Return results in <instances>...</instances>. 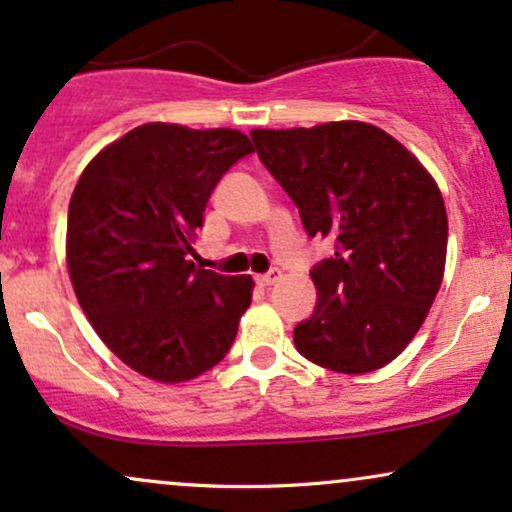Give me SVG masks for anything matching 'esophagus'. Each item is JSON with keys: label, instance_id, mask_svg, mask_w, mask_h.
<instances>
[{"label": "esophagus", "instance_id": "1", "mask_svg": "<svg viewBox=\"0 0 512 512\" xmlns=\"http://www.w3.org/2000/svg\"><path fill=\"white\" fill-rule=\"evenodd\" d=\"M281 279V272L279 269H272V272H267V274H260L257 276V284H262V286H272V284H276V281Z\"/></svg>", "mask_w": 512, "mask_h": 512}]
</instances>
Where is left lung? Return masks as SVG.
Instances as JSON below:
<instances>
[{
	"mask_svg": "<svg viewBox=\"0 0 512 512\" xmlns=\"http://www.w3.org/2000/svg\"><path fill=\"white\" fill-rule=\"evenodd\" d=\"M250 137L308 236L337 240L310 272L317 305L293 330L296 349L334 373L387 366L424 325L443 281L448 214L436 180L368 122L252 129Z\"/></svg>",
	"mask_w": 512,
	"mask_h": 512,
	"instance_id": "8db88e82",
	"label": "left lung"
}]
</instances>
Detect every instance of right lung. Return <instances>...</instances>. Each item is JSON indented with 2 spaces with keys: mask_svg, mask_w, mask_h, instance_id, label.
<instances>
[{
  "mask_svg": "<svg viewBox=\"0 0 512 512\" xmlns=\"http://www.w3.org/2000/svg\"><path fill=\"white\" fill-rule=\"evenodd\" d=\"M255 146L238 129L146 122L91 158L72 192L67 269L103 344L156 383L214 368L250 308L252 276L197 269L209 195Z\"/></svg>",
  "mask_w": 512,
  "mask_h": 512,
  "instance_id": "1",
  "label": "right lung"
}]
</instances>
